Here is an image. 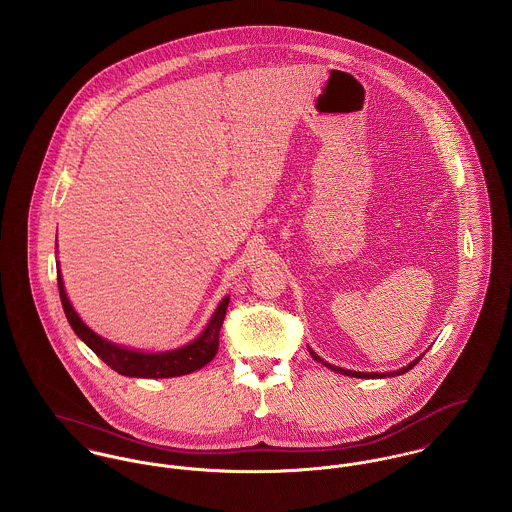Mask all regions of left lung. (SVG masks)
Masks as SVG:
<instances>
[{
    "label": "left lung",
    "mask_w": 512,
    "mask_h": 512,
    "mask_svg": "<svg viewBox=\"0 0 512 512\" xmlns=\"http://www.w3.org/2000/svg\"><path fill=\"white\" fill-rule=\"evenodd\" d=\"M310 354L314 356V360L321 362V364H325L327 368H331V370H335V372H339V374H345V376H354V378H386V376H390V378H392V376H399V374H405L407 370H411V368L419 362V358H421V356H419L415 362H411L409 366H405V368H401V370H395V372H384V374L372 372V374H370V372H353V370H343V368H337V366H333V364H329V362H323V360H321V358H319L312 349H310Z\"/></svg>",
    "instance_id": "1"
}]
</instances>
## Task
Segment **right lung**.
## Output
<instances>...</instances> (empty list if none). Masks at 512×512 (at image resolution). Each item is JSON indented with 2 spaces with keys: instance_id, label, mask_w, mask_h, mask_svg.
<instances>
[{
  "instance_id": "add662e5",
  "label": "right lung",
  "mask_w": 512,
  "mask_h": 512,
  "mask_svg": "<svg viewBox=\"0 0 512 512\" xmlns=\"http://www.w3.org/2000/svg\"><path fill=\"white\" fill-rule=\"evenodd\" d=\"M58 290H60V300L64 306L66 317L72 325V329L78 333L79 339L97 354L103 362H107V366H111L115 372L122 376H132V378H173V376H183L189 372H195L198 368H202L204 364H208L216 353H218V345H220V329L226 317L228 310V302L230 298H224L220 302V306L216 308V312L212 315V319L208 321L206 329L202 331V335L195 339L193 343L169 351V353L146 354L138 353V351H128L117 347L105 339H101L99 335H95L74 312L66 290H64V282L60 276V267H58Z\"/></svg>"
}]
</instances>
